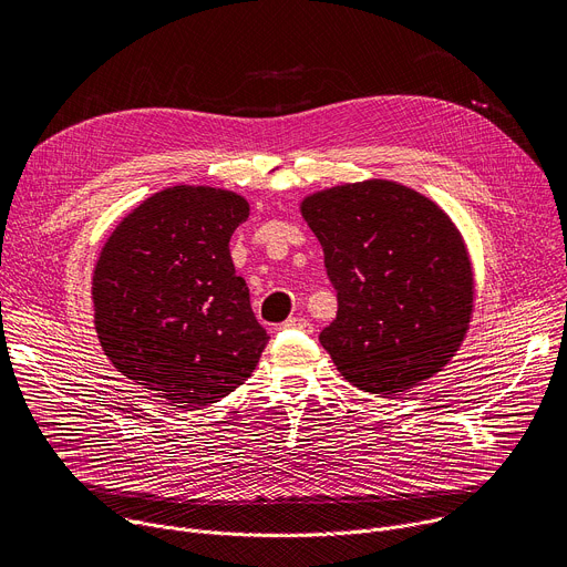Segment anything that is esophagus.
Here are the masks:
<instances>
[{"instance_id":"34e87169","label":"esophagus","mask_w":567,"mask_h":567,"mask_svg":"<svg viewBox=\"0 0 567 567\" xmlns=\"http://www.w3.org/2000/svg\"><path fill=\"white\" fill-rule=\"evenodd\" d=\"M282 329H296V331H303V333H312V323L306 317H289Z\"/></svg>"}]
</instances>
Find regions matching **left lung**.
<instances>
[{
  "mask_svg": "<svg viewBox=\"0 0 567 567\" xmlns=\"http://www.w3.org/2000/svg\"><path fill=\"white\" fill-rule=\"evenodd\" d=\"M301 216L338 291V317L319 336L338 372L393 398L449 365L475 303L471 255L451 216L389 178L317 190Z\"/></svg>",
  "mask_w": 567,
  "mask_h": 567,
  "instance_id": "left-lung-1",
  "label": "left lung"
}]
</instances>
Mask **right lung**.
<instances>
[{"label":"right lung","mask_w":567,"mask_h":567,"mask_svg":"<svg viewBox=\"0 0 567 567\" xmlns=\"http://www.w3.org/2000/svg\"><path fill=\"white\" fill-rule=\"evenodd\" d=\"M244 195L169 186L137 204L101 248L94 323L110 363L158 398L199 409L238 389L268 342L229 255Z\"/></svg>","instance_id":"right-lung-1"}]
</instances>
